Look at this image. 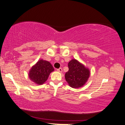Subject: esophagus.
<instances>
[{
	"mask_svg": "<svg viewBox=\"0 0 125 125\" xmlns=\"http://www.w3.org/2000/svg\"><path fill=\"white\" fill-rule=\"evenodd\" d=\"M57 71H58V72H62V68H59L57 69Z\"/></svg>",
	"mask_w": 125,
	"mask_h": 125,
	"instance_id": "esophagus-1",
	"label": "esophagus"
}]
</instances>
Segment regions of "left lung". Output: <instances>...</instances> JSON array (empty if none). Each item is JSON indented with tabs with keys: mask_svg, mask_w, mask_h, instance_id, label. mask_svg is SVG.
I'll return each mask as SVG.
<instances>
[{
	"mask_svg": "<svg viewBox=\"0 0 125 125\" xmlns=\"http://www.w3.org/2000/svg\"><path fill=\"white\" fill-rule=\"evenodd\" d=\"M69 70L65 74V79L69 85L79 88L84 85L90 76V71L76 59H72L68 64Z\"/></svg>",
	"mask_w": 125,
	"mask_h": 125,
	"instance_id": "1",
	"label": "left lung"
}]
</instances>
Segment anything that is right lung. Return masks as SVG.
Returning <instances> with one entry per match:
<instances>
[{"instance_id": "1", "label": "right lung", "mask_w": 125, "mask_h": 125, "mask_svg": "<svg viewBox=\"0 0 125 125\" xmlns=\"http://www.w3.org/2000/svg\"><path fill=\"white\" fill-rule=\"evenodd\" d=\"M54 71L53 66L48 61L41 59L29 71L30 79L36 84H43L48 79L50 74Z\"/></svg>"}]
</instances>
